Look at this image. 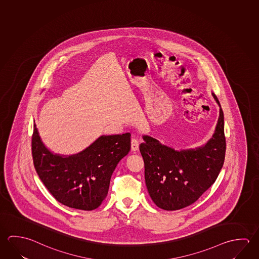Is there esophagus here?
I'll return each mask as SVG.
<instances>
[{
    "label": "esophagus",
    "instance_id": "obj_1",
    "mask_svg": "<svg viewBox=\"0 0 259 259\" xmlns=\"http://www.w3.org/2000/svg\"><path fill=\"white\" fill-rule=\"evenodd\" d=\"M131 149L133 152H136L139 150V143L136 140V138H132L131 140Z\"/></svg>",
    "mask_w": 259,
    "mask_h": 259
}]
</instances>
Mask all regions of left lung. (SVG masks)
I'll list each match as a JSON object with an SVG mask.
<instances>
[{
	"label": "left lung",
	"instance_id": "1",
	"mask_svg": "<svg viewBox=\"0 0 259 259\" xmlns=\"http://www.w3.org/2000/svg\"><path fill=\"white\" fill-rule=\"evenodd\" d=\"M219 117L211 139L195 149L177 150L148 136L140 152L145 162L147 190L160 208L174 211L194 204L217 180L226 154L224 113L218 97Z\"/></svg>",
	"mask_w": 259,
	"mask_h": 259
}]
</instances>
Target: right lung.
<instances>
[{"mask_svg": "<svg viewBox=\"0 0 259 259\" xmlns=\"http://www.w3.org/2000/svg\"><path fill=\"white\" fill-rule=\"evenodd\" d=\"M131 134L102 136L82 152L64 156L53 154L33 124L32 154L41 182L55 199L71 208L91 211L108 194L110 179L131 148Z\"/></svg>", "mask_w": 259, "mask_h": 259, "instance_id": "right-lung-1", "label": "right lung"}]
</instances>
